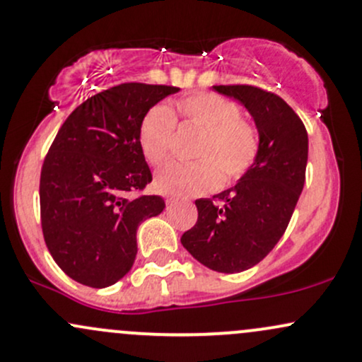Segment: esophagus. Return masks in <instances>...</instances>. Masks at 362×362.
Instances as JSON below:
<instances>
[{
    "label": "esophagus",
    "instance_id": "34e87169",
    "mask_svg": "<svg viewBox=\"0 0 362 362\" xmlns=\"http://www.w3.org/2000/svg\"><path fill=\"white\" fill-rule=\"evenodd\" d=\"M165 202H167V206H172L173 202H175V197H172V195H165Z\"/></svg>",
    "mask_w": 362,
    "mask_h": 362
}]
</instances>
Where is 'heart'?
<instances>
[{
  "label": "heart",
  "instance_id": "heart-1",
  "mask_svg": "<svg viewBox=\"0 0 362 362\" xmlns=\"http://www.w3.org/2000/svg\"><path fill=\"white\" fill-rule=\"evenodd\" d=\"M177 114L184 127L201 131L195 141V161H170L155 175L158 190L190 197L218 189L223 184H236L255 167L260 153L257 129L242 117L238 103L211 93L197 91L177 102ZM175 115L168 107L153 105L139 122L138 141L144 160L158 165L168 156L175 136Z\"/></svg>",
  "mask_w": 362,
  "mask_h": 362
}]
</instances>
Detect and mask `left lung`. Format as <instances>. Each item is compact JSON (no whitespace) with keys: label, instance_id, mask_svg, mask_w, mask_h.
I'll use <instances>...</instances> for the list:
<instances>
[{"label":"left lung","instance_id":"obj_1","mask_svg":"<svg viewBox=\"0 0 362 362\" xmlns=\"http://www.w3.org/2000/svg\"><path fill=\"white\" fill-rule=\"evenodd\" d=\"M219 93L247 107L255 120L260 153L235 187L197 199V223L180 242L216 272L247 271L267 257L291 221L305 185L308 132L279 95L253 85H219Z\"/></svg>","mask_w":362,"mask_h":362}]
</instances>
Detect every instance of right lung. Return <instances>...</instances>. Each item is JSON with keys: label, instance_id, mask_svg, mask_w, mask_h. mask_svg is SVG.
Returning a JSON list of instances; mask_svg holds the SVG:
<instances>
[{"label": "right lung", "instance_id": "add662e5", "mask_svg": "<svg viewBox=\"0 0 362 362\" xmlns=\"http://www.w3.org/2000/svg\"><path fill=\"white\" fill-rule=\"evenodd\" d=\"M175 91L122 83L93 95L69 114L44 158V240L56 264L80 284L107 288L122 279L138 253V226L163 211L160 195L141 194L153 175L138 131L146 110Z\"/></svg>", "mask_w": 362, "mask_h": 362}]
</instances>
